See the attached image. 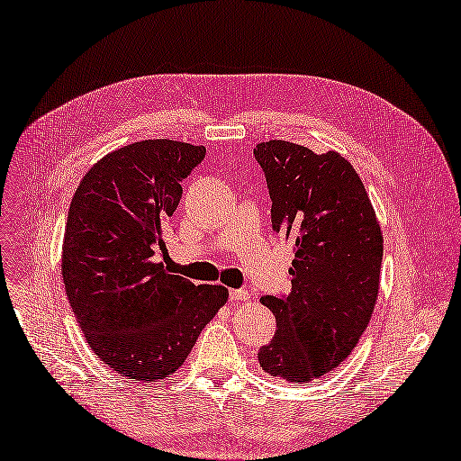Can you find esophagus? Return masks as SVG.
<instances>
[{"mask_svg": "<svg viewBox=\"0 0 461 461\" xmlns=\"http://www.w3.org/2000/svg\"><path fill=\"white\" fill-rule=\"evenodd\" d=\"M229 295H230V301H249L250 299V294L246 289H230Z\"/></svg>", "mask_w": 461, "mask_h": 461, "instance_id": "1", "label": "esophagus"}]
</instances>
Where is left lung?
I'll return each mask as SVG.
<instances>
[{"label":"left lung","mask_w":461,"mask_h":461,"mask_svg":"<svg viewBox=\"0 0 461 461\" xmlns=\"http://www.w3.org/2000/svg\"><path fill=\"white\" fill-rule=\"evenodd\" d=\"M254 156L272 197V229L295 242L291 291L260 299L277 330L258 360L269 375L307 384L342 364L367 329L384 234L360 176L339 152L267 140Z\"/></svg>","instance_id":"1"}]
</instances>
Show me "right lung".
Returning a JSON list of instances; mask_svg holds the SVG:
<instances>
[{
  "label": "right lung",
  "mask_w": 461,
  "mask_h": 461,
  "mask_svg": "<svg viewBox=\"0 0 461 461\" xmlns=\"http://www.w3.org/2000/svg\"><path fill=\"white\" fill-rule=\"evenodd\" d=\"M205 146L140 140L89 167L72 197L62 244L66 295L89 348L119 375L150 384L184 364L227 303L222 285H195L156 262L179 182Z\"/></svg>",
  "instance_id": "1"
}]
</instances>
